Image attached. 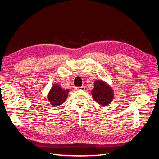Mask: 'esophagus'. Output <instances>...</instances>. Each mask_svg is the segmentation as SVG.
<instances>
[{"label":"esophagus","mask_w":159,"mask_h":159,"mask_svg":"<svg viewBox=\"0 0 159 159\" xmlns=\"http://www.w3.org/2000/svg\"><path fill=\"white\" fill-rule=\"evenodd\" d=\"M75 89L76 90H78V91H84L85 87L84 86H81V87H76Z\"/></svg>","instance_id":"obj_1"}]
</instances>
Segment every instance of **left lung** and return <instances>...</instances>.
Returning a JSON list of instances; mask_svg holds the SVG:
<instances>
[{"label":"left lung","instance_id":"1","mask_svg":"<svg viewBox=\"0 0 159 159\" xmlns=\"http://www.w3.org/2000/svg\"><path fill=\"white\" fill-rule=\"evenodd\" d=\"M91 93L95 102L102 106H107L114 98L113 89L108 83L102 80L94 81V88Z\"/></svg>","mask_w":159,"mask_h":159}]
</instances>
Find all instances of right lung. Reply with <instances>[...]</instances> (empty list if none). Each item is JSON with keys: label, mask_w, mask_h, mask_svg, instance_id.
<instances>
[{"label": "right lung", "mask_w": 159, "mask_h": 159, "mask_svg": "<svg viewBox=\"0 0 159 159\" xmlns=\"http://www.w3.org/2000/svg\"><path fill=\"white\" fill-rule=\"evenodd\" d=\"M70 90L64 89L59 85L54 84L47 95V98L52 107H57L63 104L69 94Z\"/></svg>", "instance_id": "right-lung-1"}]
</instances>
